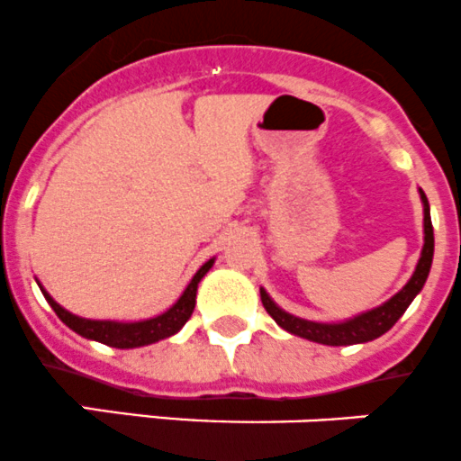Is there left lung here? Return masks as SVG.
Here are the masks:
<instances>
[{
	"label": "left lung",
	"mask_w": 461,
	"mask_h": 461,
	"mask_svg": "<svg viewBox=\"0 0 461 461\" xmlns=\"http://www.w3.org/2000/svg\"><path fill=\"white\" fill-rule=\"evenodd\" d=\"M421 203H423V249L421 258L417 263V270H414L412 279L403 285V290L394 294L390 302H385L383 306L372 308V311L363 312V315H356L347 321H339V324H321V321H311L302 320V317H294L290 312H285L284 308L276 306L270 299V294L261 288V302L266 306L267 315L276 321L284 330L288 333L299 335V338H306L311 342L329 344V347H347V344H360L369 342V339L381 338L383 333L392 329V326L399 321V317L403 315L405 308L412 303V299L421 293L423 284L428 279V272L432 266V254H435V234H432V221H430V204L423 191Z\"/></svg>",
	"instance_id": "8db88e82"
}]
</instances>
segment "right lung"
I'll return each mask as SVG.
<instances>
[{"mask_svg":"<svg viewBox=\"0 0 461 461\" xmlns=\"http://www.w3.org/2000/svg\"><path fill=\"white\" fill-rule=\"evenodd\" d=\"M212 266L213 258H209V261L195 272L191 284L186 285V290L182 293V297L177 299L167 312H162V315L158 317H150V320L144 321L85 320V317L71 315V312L65 311L60 303L53 302V297L42 288V285H40V290H42L49 306L56 311V315L78 335H83V338L87 339H96V342L107 344V347H117V349H135V347H144V344H153L158 342V339L168 338V335H176L177 330L186 324V320H189L191 312H194L195 308V293H198L200 279L207 275Z\"/></svg>","mask_w":461,"mask_h":461,"instance_id":"right-lung-1","label":"right lung"}]
</instances>
